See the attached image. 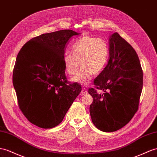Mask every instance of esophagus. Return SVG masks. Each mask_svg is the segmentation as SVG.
I'll use <instances>...</instances> for the list:
<instances>
[{
	"label": "esophagus",
	"mask_w": 157,
	"mask_h": 157,
	"mask_svg": "<svg viewBox=\"0 0 157 157\" xmlns=\"http://www.w3.org/2000/svg\"><path fill=\"white\" fill-rule=\"evenodd\" d=\"M81 95H86L87 94V91L85 89V88H82V91H81Z\"/></svg>",
	"instance_id": "obj_1"
}]
</instances>
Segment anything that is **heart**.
Here are the masks:
<instances>
[{
    "mask_svg": "<svg viewBox=\"0 0 157 157\" xmlns=\"http://www.w3.org/2000/svg\"><path fill=\"white\" fill-rule=\"evenodd\" d=\"M72 52L63 55L64 69L68 74L75 75L81 62V70L72 81L86 86L94 74H99L103 70L109 56V46L104 40L87 36L74 44Z\"/></svg>",
    "mask_w": 157,
    "mask_h": 157,
    "instance_id": "b5f03b06",
    "label": "heart"
}]
</instances>
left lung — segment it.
Masks as SVG:
<instances>
[{"instance_id": "left-lung-1", "label": "left lung", "mask_w": 157, "mask_h": 157, "mask_svg": "<svg viewBox=\"0 0 157 157\" xmlns=\"http://www.w3.org/2000/svg\"><path fill=\"white\" fill-rule=\"evenodd\" d=\"M109 59L94 80L88 93L94 101L90 107L92 122L103 132L116 131L130 121L138 110L143 77L138 55L117 33L109 38Z\"/></svg>"}]
</instances>
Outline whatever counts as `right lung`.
Instances as JSON below:
<instances>
[{
	"label": "right lung",
	"mask_w": 157,
	"mask_h": 157,
	"mask_svg": "<svg viewBox=\"0 0 157 157\" xmlns=\"http://www.w3.org/2000/svg\"><path fill=\"white\" fill-rule=\"evenodd\" d=\"M78 34L71 30L43 34L18 52L13 75L18 106L40 128L58 125L82 91L77 83L67 82L63 62L66 44Z\"/></svg>",
	"instance_id": "add662e5"
}]
</instances>
